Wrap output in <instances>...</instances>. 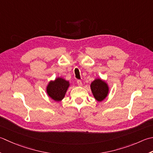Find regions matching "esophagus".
Masks as SVG:
<instances>
[{"label": "esophagus", "mask_w": 153, "mask_h": 153, "mask_svg": "<svg viewBox=\"0 0 153 153\" xmlns=\"http://www.w3.org/2000/svg\"><path fill=\"white\" fill-rule=\"evenodd\" d=\"M77 85H78V86H82V82H81V81L80 80H77Z\"/></svg>", "instance_id": "34e87169"}]
</instances>
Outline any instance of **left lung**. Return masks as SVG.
I'll return each instance as SVG.
<instances>
[{
	"label": "left lung",
	"mask_w": 153,
	"mask_h": 153,
	"mask_svg": "<svg viewBox=\"0 0 153 153\" xmlns=\"http://www.w3.org/2000/svg\"><path fill=\"white\" fill-rule=\"evenodd\" d=\"M90 88L94 98L99 102L103 101L109 94L108 84L105 81L101 78H96L93 81Z\"/></svg>",
	"instance_id": "left-lung-1"
}]
</instances>
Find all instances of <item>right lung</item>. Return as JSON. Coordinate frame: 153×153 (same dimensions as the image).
Here are the masks:
<instances>
[{"label": "right lung", "mask_w": 153, "mask_h": 153, "mask_svg": "<svg viewBox=\"0 0 153 153\" xmlns=\"http://www.w3.org/2000/svg\"><path fill=\"white\" fill-rule=\"evenodd\" d=\"M70 82L61 77L54 80H50L46 86L47 95L53 101L59 102L64 98L67 90L70 87Z\"/></svg>", "instance_id": "1"}]
</instances>
